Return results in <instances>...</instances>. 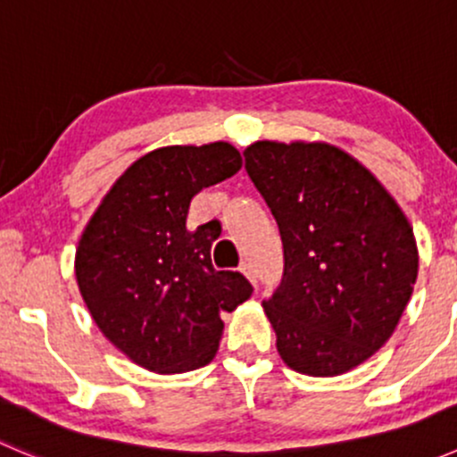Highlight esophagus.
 <instances>
[{"label": "esophagus", "instance_id": "34e87169", "mask_svg": "<svg viewBox=\"0 0 457 457\" xmlns=\"http://www.w3.org/2000/svg\"><path fill=\"white\" fill-rule=\"evenodd\" d=\"M238 270H241L243 274H245L247 278H250V283L254 285V287H256V274H254V270H252V262L243 261V262H241V267H238Z\"/></svg>", "mask_w": 457, "mask_h": 457}]
</instances>
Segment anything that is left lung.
I'll use <instances>...</instances> for the list:
<instances>
[{"instance_id":"obj_1","label":"left lung","mask_w":457,"mask_h":457,"mask_svg":"<svg viewBox=\"0 0 457 457\" xmlns=\"http://www.w3.org/2000/svg\"><path fill=\"white\" fill-rule=\"evenodd\" d=\"M243 154L283 241V278L262 301L280 358L307 376L353 370L389 340L411 298V225L338 147L256 141Z\"/></svg>"}]
</instances>
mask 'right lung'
I'll use <instances>...</instances> for the list:
<instances>
[{
    "label": "right lung",
    "mask_w": 457,
    "mask_h": 457,
    "mask_svg": "<svg viewBox=\"0 0 457 457\" xmlns=\"http://www.w3.org/2000/svg\"><path fill=\"white\" fill-rule=\"evenodd\" d=\"M229 143L170 145L119 177L87 223L75 274L105 338L150 371L199 370L219 349L223 320L252 296L241 271L214 270V220L187 229L192 196L241 170Z\"/></svg>",
    "instance_id": "right-lung-1"
}]
</instances>
